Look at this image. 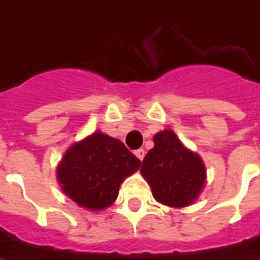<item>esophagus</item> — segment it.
Listing matches in <instances>:
<instances>
[{
    "instance_id": "esophagus-1",
    "label": "esophagus",
    "mask_w": 260,
    "mask_h": 260,
    "mask_svg": "<svg viewBox=\"0 0 260 260\" xmlns=\"http://www.w3.org/2000/svg\"><path fill=\"white\" fill-rule=\"evenodd\" d=\"M135 155H137L138 159L142 160L145 156V149H142V148H141V149H138V151H135Z\"/></svg>"
}]
</instances>
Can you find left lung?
I'll return each instance as SVG.
<instances>
[{
    "instance_id": "8db88e82",
    "label": "left lung",
    "mask_w": 260,
    "mask_h": 260,
    "mask_svg": "<svg viewBox=\"0 0 260 260\" xmlns=\"http://www.w3.org/2000/svg\"><path fill=\"white\" fill-rule=\"evenodd\" d=\"M153 144L142 160L141 175L151 186L155 201L169 208L192 205L206 185L202 158L168 128L153 135Z\"/></svg>"
}]
</instances>
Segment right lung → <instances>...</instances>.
Listing matches in <instances>:
<instances>
[{
	"label": "right lung",
	"instance_id": "add662e5",
	"mask_svg": "<svg viewBox=\"0 0 260 260\" xmlns=\"http://www.w3.org/2000/svg\"><path fill=\"white\" fill-rule=\"evenodd\" d=\"M139 167L141 160L119 139L95 131L65 151L56 165V181L79 208L100 212L115 202L121 183Z\"/></svg>",
	"mask_w": 260,
	"mask_h": 260
}]
</instances>
